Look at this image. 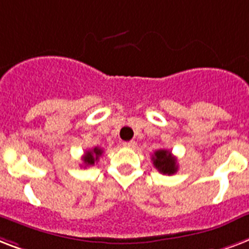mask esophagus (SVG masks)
<instances>
[{"instance_id":"obj_1","label":"esophagus","mask_w":249,"mask_h":249,"mask_svg":"<svg viewBox=\"0 0 249 249\" xmlns=\"http://www.w3.org/2000/svg\"><path fill=\"white\" fill-rule=\"evenodd\" d=\"M122 145L126 146V148H135V146H136V142H135V140H130V142H123Z\"/></svg>"}]
</instances>
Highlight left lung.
Instances as JSON below:
<instances>
[{
	"instance_id": "left-lung-1",
	"label": "left lung",
	"mask_w": 249,
	"mask_h": 249,
	"mask_svg": "<svg viewBox=\"0 0 249 249\" xmlns=\"http://www.w3.org/2000/svg\"><path fill=\"white\" fill-rule=\"evenodd\" d=\"M153 165L156 166V169L160 171V173H163V174L171 175L177 173L178 170V166H177V162H175V159L171 156V153L166 149H160V151L155 152V156H153Z\"/></svg>"
}]
</instances>
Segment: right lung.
<instances>
[{
    "instance_id": "obj_1",
    "label": "right lung",
    "mask_w": 249,
    "mask_h": 249,
    "mask_svg": "<svg viewBox=\"0 0 249 249\" xmlns=\"http://www.w3.org/2000/svg\"><path fill=\"white\" fill-rule=\"evenodd\" d=\"M103 155V149H100L98 146H96V148H93L92 151H88L84 155V157H83V161H84V163H86L87 166L88 165H94V162L97 161L98 157Z\"/></svg>"
}]
</instances>
